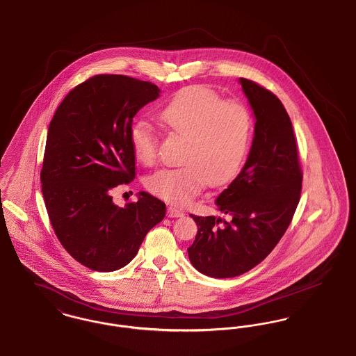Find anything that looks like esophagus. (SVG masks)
<instances>
[{
    "label": "esophagus",
    "instance_id": "esophagus-1",
    "mask_svg": "<svg viewBox=\"0 0 356 356\" xmlns=\"http://www.w3.org/2000/svg\"><path fill=\"white\" fill-rule=\"evenodd\" d=\"M184 216H185V213H184L182 210H179V209L174 207V206H169V207H168V217H170V218L184 217Z\"/></svg>",
    "mask_w": 356,
    "mask_h": 356
}]
</instances>
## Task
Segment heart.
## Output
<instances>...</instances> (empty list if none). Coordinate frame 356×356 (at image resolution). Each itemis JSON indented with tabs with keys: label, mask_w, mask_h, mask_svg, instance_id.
I'll list each match as a JSON object with an SVG mask.
<instances>
[{
	"label": "heart",
	"mask_w": 356,
	"mask_h": 356,
	"mask_svg": "<svg viewBox=\"0 0 356 356\" xmlns=\"http://www.w3.org/2000/svg\"><path fill=\"white\" fill-rule=\"evenodd\" d=\"M158 118L172 135L185 138L179 166L161 169L147 178V188L174 205H187L207 182L229 184L243 169L253 139V116L238 100L226 99L204 87H187L174 95ZM139 162L154 165L159 139L149 122L138 120L130 131Z\"/></svg>",
	"instance_id": "obj_1"
}]
</instances>
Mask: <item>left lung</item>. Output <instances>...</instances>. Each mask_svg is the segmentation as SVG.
Returning a JSON list of instances; mask_svg holds the SVG:
<instances>
[{"mask_svg":"<svg viewBox=\"0 0 356 356\" xmlns=\"http://www.w3.org/2000/svg\"><path fill=\"white\" fill-rule=\"evenodd\" d=\"M240 83L256 124L243 169L216 200L229 220L190 214L198 233L188 259L216 279L243 275L275 249L293 218L302 184L298 140L280 99L256 81Z\"/></svg>","mask_w":356,"mask_h":356,"instance_id":"8db88e82","label":"left lung"}]
</instances>
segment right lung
Listing matches in <instances>:
<instances>
[{"label": "right lung", "mask_w": 356, "mask_h": 356, "mask_svg": "<svg viewBox=\"0 0 356 356\" xmlns=\"http://www.w3.org/2000/svg\"><path fill=\"white\" fill-rule=\"evenodd\" d=\"M159 92L151 81L95 75L70 91L49 123L40 172L45 207L63 248L92 270L127 265L165 218L166 205L147 193L123 207L113 202V188L136 174L132 119Z\"/></svg>", "instance_id": "right-lung-1"}]
</instances>
